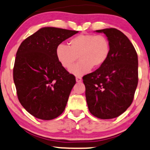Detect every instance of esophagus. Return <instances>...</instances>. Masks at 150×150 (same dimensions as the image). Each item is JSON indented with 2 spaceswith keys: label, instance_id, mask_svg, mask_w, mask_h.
<instances>
[{
  "label": "esophagus",
  "instance_id": "1",
  "mask_svg": "<svg viewBox=\"0 0 150 150\" xmlns=\"http://www.w3.org/2000/svg\"><path fill=\"white\" fill-rule=\"evenodd\" d=\"M76 81L77 83H80V82L82 81V78H80V77H76Z\"/></svg>",
  "mask_w": 150,
  "mask_h": 150
}]
</instances>
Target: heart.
<instances>
[{"instance_id":"obj_1","label":"heart","mask_w":150,"mask_h":150,"mask_svg":"<svg viewBox=\"0 0 150 150\" xmlns=\"http://www.w3.org/2000/svg\"><path fill=\"white\" fill-rule=\"evenodd\" d=\"M110 52L108 39L103 35L81 34L70 39L68 46L60 44L55 50L57 61L63 68L70 70L78 56L80 60L70 70L77 76L88 73L93 67H99L108 60Z\"/></svg>"}]
</instances>
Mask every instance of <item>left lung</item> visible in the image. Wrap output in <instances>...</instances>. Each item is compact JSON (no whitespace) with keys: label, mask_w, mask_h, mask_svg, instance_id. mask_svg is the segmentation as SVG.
<instances>
[{"label":"left lung","mask_w":150,"mask_h":150,"mask_svg":"<svg viewBox=\"0 0 150 150\" xmlns=\"http://www.w3.org/2000/svg\"><path fill=\"white\" fill-rule=\"evenodd\" d=\"M110 44L106 62L83 77L89 111L100 119H112L130 106L138 83L137 54L130 40L120 30L106 28Z\"/></svg>","instance_id":"8db88e82"}]
</instances>
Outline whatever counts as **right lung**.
Listing matches in <instances>:
<instances>
[{
  "instance_id": "1",
  "label": "right lung",
  "mask_w": 150,
  "mask_h": 150,
  "mask_svg": "<svg viewBox=\"0 0 150 150\" xmlns=\"http://www.w3.org/2000/svg\"><path fill=\"white\" fill-rule=\"evenodd\" d=\"M78 31L45 27L29 36L16 53L13 80L18 98L33 116L55 119L65 110L76 80L57 61V46Z\"/></svg>"
}]
</instances>
